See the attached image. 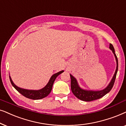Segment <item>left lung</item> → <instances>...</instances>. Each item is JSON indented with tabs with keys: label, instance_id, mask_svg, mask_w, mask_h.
Returning a JSON list of instances; mask_svg holds the SVG:
<instances>
[{
	"label": "left lung",
	"instance_id": "1",
	"mask_svg": "<svg viewBox=\"0 0 126 126\" xmlns=\"http://www.w3.org/2000/svg\"><path fill=\"white\" fill-rule=\"evenodd\" d=\"M110 48L112 50L113 53H114V55H115L116 60L117 62V67L115 74H114V76L112 78V79L111 80V81H110V82L108 86L105 89L101 90V91H87V90L82 89H80L79 87L75 78L70 74L71 91L74 94V95H75L78 99L85 101H94V100L99 99V98L104 96L106 94L109 93L110 91V90L112 89V88H113L114 83H115V81L116 77L117 72H118V61L116 55L115 54V49H114V48L112 44H110Z\"/></svg>",
	"mask_w": 126,
	"mask_h": 126
}]
</instances>
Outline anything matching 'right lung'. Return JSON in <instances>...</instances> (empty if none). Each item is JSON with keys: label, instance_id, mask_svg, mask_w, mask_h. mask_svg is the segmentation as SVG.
<instances>
[{"label": "right lung", "instance_id": "right-lung-1", "mask_svg": "<svg viewBox=\"0 0 126 126\" xmlns=\"http://www.w3.org/2000/svg\"><path fill=\"white\" fill-rule=\"evenodd\" d=\"M63 71H61L59 72L58 73L55 74L52 76L51 77V79H50L49 82L48 83V84L46 85L44 88L42 89L38 90H26V89H21L20 88H18V86H16L14 83L13 82L12 80H11V77H10V80L11 84L14 88L19 92V93H21L22 95H23V96L26 97V98H30V99L32 100H39L41 99V98H44L47 96L49 94L51 93L52 88V86L54 82L55 79L56 78V77L58 76L59 75H60V74L63 73Z\"/></svg>", "mask_w": 126, "mask_h": 126}]
</instances>
